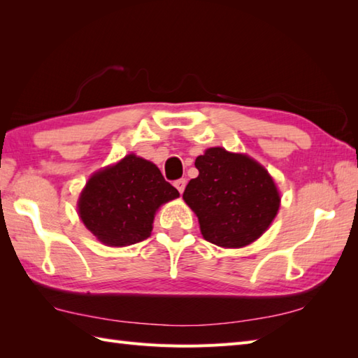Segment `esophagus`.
Returning <instances> with one entry per match:
<instances>
[{
    "instance_id": "34e87169",
    "label": "esophagus",
    "mask_w": 358,
    "mask_h": 358,
    "mask_svg": "<svg viewBox=\"0 0 358 358\" xmlns=\"http://www.w3.org/2000/svg\"><path fill=\"white\" fill-rule=\"evenodd\" d=\"M173 186L178 189V192H180V194H183V191H185V187H186V180H185V178H180V180H177V181H175V183H173Z\"/></svg>"
}]
</instances>
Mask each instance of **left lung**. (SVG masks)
Returning <instances> with one entry per match:
<instances>
[{"label":"left lung","mask_w":358,"mask_h":358,"mask_svg":"<svg viewBox=\"0 0 358 358\" xmlns=\"http://www.w3.org/2000/svg\"><path fill=\"white\" fill-rule=\"evenodd\" d=\"M195 167L199 177L189 181L183 200L199 217L204 240L243 248L260 238L280 208L269 172L254 158L223 148L196 157Z\"/></svg>","instance_id":"1"}]
</instances>
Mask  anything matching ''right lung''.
Here are the masks:
<instances>
[{
  "label": "right lung",
  "mask_w": 358,
  "mask_h": 358,
  "mask_svg": "<svg viewBox=\"0 0 358 358\" xmlns=\"http://www.w3.org/2000/svg\"><path fill=\"white\" fill-rule=\"evenodd\" d=\"M177 196L154 163L129 154L89 178L78 214L103 245L121 248L146 240L157 209Z\"/></svg>",
  "instance_id": "right-lung-1"
}]
</instances>
